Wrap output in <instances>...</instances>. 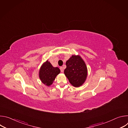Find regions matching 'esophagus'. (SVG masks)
Returning <instances> with one entry per match:
<instances>
[{"instance_id":"34e87169","label":"esophagus","mask_w":128,"mask_h":128,"mask_svg":"<svg viewBox=\"0 0 128 128\" xmlns=\"http://www.w3.org/2000/svg\"><path fill=\"white\" fill-rule=\"evenodd\" d=\"M60 69L61 72H63V71H64V69H63V67H60Z\"/></svg>"}]
</instances>
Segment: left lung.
Wrapping results in <instances>:
<instances>
[{
  "instance_id": "1",
  "label": "left lung",
  "mask_w": 128,
  "mask_h": 128,
  "mask_svg": "<svg viewBox=\"0 0 128 128\" xmlns=\"http://www.w3.org/2000/svg\"><path fill=\"white\" fill-rule=\"evenodd\" d=\"M64 74L70 84L75 87L82 86L86 78L87 68L79 56H72L66 62Z\"/></svg>"
}]
</instances>
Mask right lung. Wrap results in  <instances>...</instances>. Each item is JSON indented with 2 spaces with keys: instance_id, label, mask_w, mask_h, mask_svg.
<instances>
[{
  "instance_id": "obj_1",
  "label": "right lung",
  "mask_w": 128,
  "mask_h": 128,
  "mask_svg": "<svg viewBox=\"0 0 128 128\" xmlns=\"http://www.w3.org/2000/svg\"><path fill=\"white\" fill-rule=\"evenodd\" d=\"M60 72L58 67H54L46 61L42 66L40 71V78L42 82L48 86L52 84L56 76Z\"/></svg>"
}]
</instances>
